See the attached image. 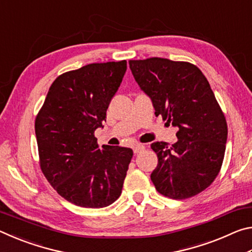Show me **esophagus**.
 I'll use <instances>...</instances> for the list:
<instances>
[{"label": "esophagus", "mask_w": 252, "mask_h": 252, "mask_svg": "<svg viewBox=\"0 0 252 252\" xmlns=\"http://www.w3.org/2000/svg\"><path fill=\"white\" fill-rule=\"evenodd\" d=\"M144 147L143 144H140V143H136L135 146L133 147V152L134 153H139V152H141V151H143L144 150Z\"/></svg>", "instance_id": "esophagus-1"}]
</instances>
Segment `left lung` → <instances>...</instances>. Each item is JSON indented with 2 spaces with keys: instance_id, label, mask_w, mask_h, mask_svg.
<instances>
[{
  "instance_id": "obj_1",
  "label": "left lung",
  "mask_w": 252,
  "mask_h": 252,
  "mask_svg": "<svg viewBox=\"0 0 252 252\" xmlns=\"http://www.w3.org/2000/svg\"><path fill=\"white\" fill-rule=\"evenodd\" d=\"M136 83L150 97L156 116L178 129V141L153 142L158 165L151 180L158 192L182 200L202 192L222 165L228 126L210 84L189 62L130 60Z\"/></svg>"
}]
</instances>
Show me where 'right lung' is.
I'll use <instances>...</instances> for the list:
<instances>
[{
    "label": "right lung",
    "instance_id": "add662e5",
    "mask_svg": "<svg viewBox=\"0 0 252 252\" xmlns=\"http://www.w3.org/2000/svg\"><path fill=\"white\" fill-rule=\"evenodd\" d=\"M126 71V61L92 63L54 80L35 119L40 165L57 192L84 208H104L120 197L133 156L102 146L94 131Z\"/></svg>",
    "mask_w": 252,
    "mask_h": 252
}]
</instances>
